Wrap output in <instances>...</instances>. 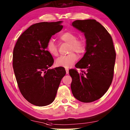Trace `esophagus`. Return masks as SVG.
I'll use <instances>...</instances> for the list:
<instances>
[{"label": "esophagus", "mask_w": 130, "mask_h": 130, "mask_svg": "<svg viewBox=\"0 0 130 130\" xmlns=\"http://www.w3.org/2000/svg\"><path fill=\"white\" fill-rule=\"evenodd\" d=\"M65 70H66V73L68 74L69 73V69L68 68H65Z\"/></svg>", "instance_id": "1"}]
</instances>
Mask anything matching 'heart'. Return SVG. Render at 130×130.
I'll use <instances>...</instances> for the list:
<instances>
[{
    "label": "heart",
    "instance_id": "heart-1",
    "mask_svg": "<svg viewBox=\"0 0 130 130\" xmlns=\"http://www.w3.org/2000/svg\"><path fill=\"white\" fill-rule=\"evenodd\" d=\"M61 41L70 44L69 52L67 55L61 56L56 61V64L58 67L70 68L74 64L77 60V56L74 52L78 54L84 53L86 49V42L84 38L77 39L76 34L72 32H66L59 36ZM46 49L52 56L58 55V47L53 40H49L46 44Z\"/></svg>",
    "mask_w": 130,
    "mask_h": 130
}]
</instances>
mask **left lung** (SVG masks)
Segmentation results:
<instances>
[{
  "label": "left lung",
  "mask_w": 130,
  "mask_h": 130,
  "mask_svg": "<svg viewBox=\"0 0 130 130\" xmlns=\"http://www.w3.org/2000/svg\"><path fill=\"white\" fill-rule=\"evenodd\" d=\"M73 27L84 34L86 39V53L75 64L85 70L78 73L72 69L73 95L85 103L101 98L108 90L114 76L116 53L112 37L106 28L94 19L77 20Z\"/></svg>",
  "instance_id": "obj_1"
}]
</instances>
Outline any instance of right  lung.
<instances>
[{
  "mask_svg": "<svg viewBox=\"0 0 130 130\" xmlns=\"http://www.w3.org/2000/svg\"><path fill=\"white\" fill-rule=\"evenodd\" d=\"M62 21L33 24L19 37L13 52V68L20 93L26 100L37 106L53 102L65 68L49 69L54 60L46 50L53 35L62 29Z\"/></svg>",
  "mask_w": 130,
  "mask_h": 130,
  "instance_id": "right-lung-1",
  "label": "right lung"
}]
</instances>
